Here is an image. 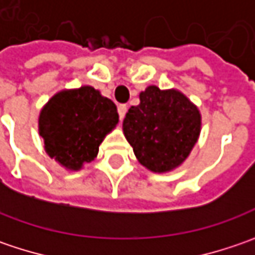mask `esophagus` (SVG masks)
I'll use <instances>...</instances> for the list:
<instances>
[{
  "mask_svg": "<svg viewBox=\"0 0 255 255\" xmlns=\"http://www.w3.org/2000/svg\"><path fill=\"white\" fill-rule=\"evenodd\" d=\"M128 107L126 104H120L118 106V116H120V120H123L126 117V113H127Z\"/></svg>",
  "mask_w": 255,
  "mask_h": 255,
  "instance_id": "1",
  "label": "esophagus"
}]
</instances>
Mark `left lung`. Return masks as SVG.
Returning <instances> with one entry per match:
<instances>
[{
    "label": "left lung",
    "mask_w": 255,
    "mask_h": 255,
    "mask_svg": "<svg viewBox=\"0 0 255 255\" xmlns=\"http://www.w3.org/2000/svg\"><path fill=\"white\" fill-rule=\"evenodd\" d=\"M201 128L198 108L177 90L149 85L139 104L126 114L123 129L137 160L154 172H167L183 162Z\"/></svg>",
    "instance_id": "obj_1"
}]
</instances>
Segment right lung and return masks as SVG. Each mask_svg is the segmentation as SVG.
Returning <instances> with one entry per match:
<instances>
[{
	"label": "right lung",
	"instance_id": "right-lung-1",
	"mask_svg": "<svg viewBox=\"0 0 255 255\" xmlns=\"http://www.w3.org/2000/svg\"><path fill=\"white\" fill-rule=\"evenodd\" d=\"M118 123L116 104L85 85L55 94L41 110L39 135L45 151L68 170H80Z\"/></svg>",
	"mask_w": 255,
	"mask_h": 255
}]
</instances>
